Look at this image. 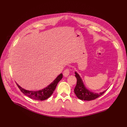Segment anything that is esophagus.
<instances>
[{"label": "esophagus", "instance_id": "1", "mask_svg": "<svg viewBox=\"0 0 127 127\" xmlns=\"http://www.w3.org/2000/svg\"><path fill=\"white\" fill-rule=\"evenodd\" d=\"M69 74H70V70H69V69H65V70H64V71H63V75L65 77L68 76V75H69Z\"/></svg>", "mask_w": 127, "mask_h": 127}]
</instances>
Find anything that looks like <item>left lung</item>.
<instances>
[{"label":"left lung","mask_w":127,"mask_h":127,"mask_svg":"<svg viewBox=\"0 0 127 127\" xmlns=\"http://www.w3.org/2000/svg\"><path fill=\"white\" fill-rule=\"evenodd\" d=\"M75 77L77 79V83L74 89V92L79 99L82 100H92L102 95L106 91H105L99 93L92 92L85 87L81 78L80 77L79 75L76 72H75Z\"/></svg>","instance_id":"left-lung-1"}]
</instances>
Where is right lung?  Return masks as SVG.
Listing matches in <instances>:
<instances>
[{
    "instance_id": "1",
    "label": "right lung",
    "mask_w": 127,
    "mask_h": 127,
    "mask_svg": "<svg viewBox=\"0 0 127 127\" xmlns=\"http://www.w3.org/2000/svg\"><path fill=\"white\" fill-rule=\"evenodd\" d=\"M62 77H63V75H62V74H61L57 77L56 79L49 86H48L47 87L45 88L44 89L37 91H27L20 87L17 83H16V84H17V86L21 90V91L24 94H25L26 95L28 96L31 99L36 100L42 101L47 99L52 95L56 88V86L57 85L58 83L62 79Z\"/></svg>"
}]
</instances>
